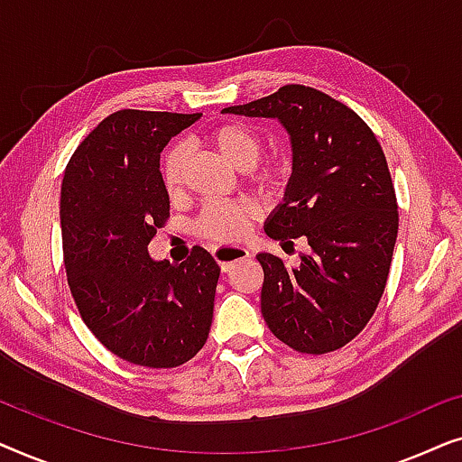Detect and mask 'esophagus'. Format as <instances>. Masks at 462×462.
Here are the masks:
<instances>
[{
    "label": "esophagus",
    "mask_w": 462,
    "mask_h": 462,
    "mask_svg": "<svg viewBox=\"0 0 462 462\" xmlns=\"http://www.w3.org/2000/svg\"><path fill=\"white\" fill-rule=\"evenodd\" d=\"M212 256L220 264V269L229 271L233 263L245 261L250 256V252L242 248V245H218V248L212 250Z\"/></svg>",
    "instance_id": "1"
}]
</instances>
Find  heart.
Returning a JSON list of instances; mask_svg holds the SVG:
<instances>
[{"label": "heart", "instance_id": "obj_1", "mask_svg": "<svg viewBox=\"0 0 462 462\" xmlns=\"http://www.w3.org/2000/svg\"><path fill=\"white\" fill-rule=\"evenodd\" d=\"M208 141L226 162L244 170L250 168L258 160L263 151V141L254 130L244 124H225L210 132ZM187 163V147L182 143H174L162 157V182L170 195H176L182 185V172ZM282 166L275 162H264L252 170V180L264 191H273L280 187ZM252 223V208L244 201H231V204H212L206 206L198 220V233L201 237L210 239L214 244L237 242L248 233Z\"/></svg>", "mask_w": 462, "mask_h": 462}]
</instances>
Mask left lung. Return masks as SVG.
<instances>
[{"label": "left lung", "instance_id": "1", "mask_svg": "<svg viewBox=\"0 0 462 462\" xmlns=\"http://www.w3.org/2000/svg\"><path fill=\"white\" fill-rule=\"evenodd\" d=\"M223 113L280 119L292 143V176L264 231L288 244L305 239L309 250L299 267L256 256L263 318L294 351H337L374 315L393 258L400 214L381 144L356 111L309 86Z\"/></svg>", "mask_w": 462, "mask_h": 462}]
</instances>
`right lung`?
<instances>
[{
    "label": "right lung",
    "instance_id": "obj_1",
    "mask_svg": "<svg viewBox=\"0 0 462 462\" xmlns=\"http://www.w3.org/2000/svg\"><path fill=\"white\" fill-rule=\"evenodd\" d=\"M199 113L122 109L67 163L60 229L67 282L81 319L111 353L144 368L198 356L212 326L220 269L199 245L180 264L147 245L170 217L160 153Z\"/></svg>",
    "mask_w": 462,
    "mask_h": 462
}]
</instances>
